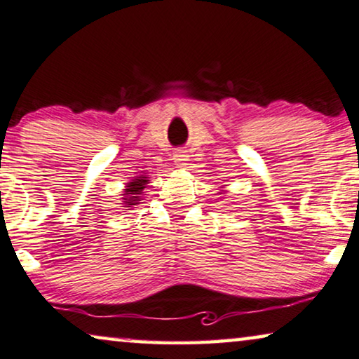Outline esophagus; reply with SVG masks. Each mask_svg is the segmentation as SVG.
<instances>
[{"label": "esophagus", "instance_id": "obj_1", "mask_svg": "<svg viewBox=\"0 0 359 359\" xmlns=\"http://www.w3.org/2000/svg\"><path fill=\"white\" fill-rule=\"evenodd\" d=\"M189 158L190 156L187 154V151H184V149H179L174 153V161L177 163L179 168H184V165H187V161H189Z\"/></svg>", "mask_w": 359, "mask_h": 359}]
</instances>
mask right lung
Instances as JSON below:
<instances>
[{
  "mask_svg": "<svg viewBox=\"0 0 359 359\" xmlns=\"http://www.w3.org/2000/svg\"><path fill=\"white\" fill-rule=\"evenodd\" d=\"M146 184H148V177H144V175H140L138 179H133V182H128L122 198L127 208H130L131 205H138L140 196L143 194Z\"/></svg>",
  "mask_w": 359,
  "mask_h": 359,
  "instance_id": "right-lung-1",
  "label": "right lung"
}]
</instances>
